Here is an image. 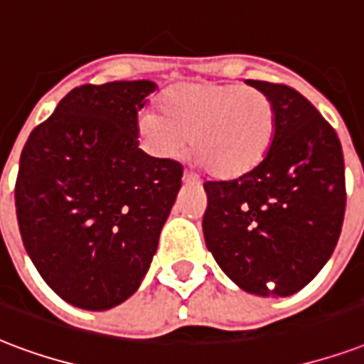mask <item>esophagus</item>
I'll return each mask as SVG.
<instances>
[{
    "mask_svg": "<svg viewBox=\"0 0 364 364\" xmlns=\"http://www.w3.org/2000/svg\"><path fill=\"white\" fill-rule=\"evenodd\" d=\"M183 181L198 183V176H196V173H193V171H185V173H183Z\"/></svg>",
    "mask_w": 364,
    "mask_h": 364,
    "instance_id": "esophagus-1",
    "label": "esophagus"
}]
</instances>
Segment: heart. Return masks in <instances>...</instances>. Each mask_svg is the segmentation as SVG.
I'll use <instances>...</instances> for the list:
<instances>
[{
  "mask_svg": "<svg viewBox=\"0 0 364 364\" xmlns=\"http://www.w3.org/2000/svg\"><path fill=\"white\" fill-rule=\"evenodd\" d=\"M162 114L139 118L146 149L160 158L191 154L215 177L248 173L267 156L277 133V108L267 93L237 83H179L160 101Z\"/></svg>",
  "mask_w": 364,
  "mask_h": 364,
  "instance_id": "1",
  "label": "heart"
}]
</instances>
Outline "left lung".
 <instances>
[{
    "label": "left lung",
    "instance_id": "1",
    "mask_svg": "<svg viewBox=\"0 0 364 364\" xmlns=\"http://www.w3.org/2000/svg\"><path fill=\"white\" fill-rule=\"evenodd\" d=\"M277 108L267 156L231 181H206L208 250L238 287L290 296L328 262L346 213L343 152L334 127L299 91L248 80Z\"/></svg>",
    "mask_w": 364,
    "mask_h": 364
}]
</instances>
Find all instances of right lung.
Here are the masks:
<instances>
[{
	"mask_svg": "<svg viewBox=\"0 0 364 364\" xmlns=\"http://www.w3.org/2000/svg\"><path fill=\"white\" fill-rule=\"evenodd\" d=\"M154 90L146 80L74 87L22 149V242L80 309H110L137 290L181 188V164L139 149L137 114Z\"/></svg>",
	"mask_w": 364,
	"mask_h": 364,
	"instance_id": "add662e5",
	"label": "right lung"
}]
</instances>
